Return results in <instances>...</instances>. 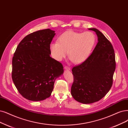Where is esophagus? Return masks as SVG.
Segmentation results:
<instances>
[{
	"instance_id": "obj_1",
	"label": "esophagus",
	"mask_w": 128,
	"mask_h": 128,
	"mask_svg": "<svg viewBox=\"0 0 128 128\" xmlns=\"http://www.w3.org/2000/svg\"><path fill=\"white\" fill-rule=\"evenodd\" d=\"M64 68L65 69V70H70V67H69V66H64Z\"/></svg>"
}]
</instances>
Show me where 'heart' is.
I'll return each instance as SVG.
<instances>
[{
    "label": "heart",
    "mask_w": 128,
    "mask_h": 128,
    "mask_svg": "<svg viewBox=\"0 0 128 128\" xmlns=\"http://www.w3.org/2000/svg\"><path fill=\"white\" fill-rule=\"evenodd\" d=\"M96 42V36L93 32L68 30L59 36L58 42H52L50 50L56 60L65 58L68 52L70 59L75 63H80L88 58Z\"/></svg>",
    "instance_id": "1"
}]
</instances>
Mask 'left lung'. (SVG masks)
<instances>
[{"instance_id":"left-lung-1","label":"left lung","mask_w":128,"mask_h":128,"mask_svg":"<svg viewBox=\"0 0 128 128\" xmlns=\"http://www.w3.org/2000/svg\"><path fill=\"white\" fill-rule=\"evenodd\" d=\"M89 30L96 32L98 44L88 58L72 70L74 78L72 96L75 100L84 104L100 100L109 91L116 66L111 42L96 28Z\"/></svg>"}]
</instances>
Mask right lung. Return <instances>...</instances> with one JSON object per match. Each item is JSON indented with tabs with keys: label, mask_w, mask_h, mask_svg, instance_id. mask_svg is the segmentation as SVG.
I'll use <instances>...</instances> for the list:
<instances>
[{
	"label": "right lung",
	"mask_w": 128,
	"mask_h": 128,
	"mask_svg": "<svg viewBox=\"0 0 128 128\" xmlns=\"http://www.w3.org/2000/svg\"><path fill=\"white\" fill-rule=\"evenodd\" d=\"M54 32L45 29L30 33L19 43L14 54L12 81L19 93L28 100L49 98L55 79L64 72L62 63L50 56Z\"/></svg>",
	"instance_id": "add662e5"
}]
</instances>
